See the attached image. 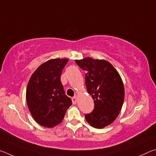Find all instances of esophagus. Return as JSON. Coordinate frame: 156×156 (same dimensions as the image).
Instances as JSON below:
<instances>
[{
  "label": "esophagus",
  "mask_w": 156,
  "mask_h": 156,
  "mask_svg": "<svg viewBox=\"0 0 156 156\" xmlns=\"http://www.w3.org/2000/svg\"><path fill=\"white\" fill-rule=\"evenodd\" d=\"M72 102H73V104H76V102H77V96H74V97H73L72 98Z\"/></svg>",
  "instance_id": "esophagus-1"
}]
</instances>
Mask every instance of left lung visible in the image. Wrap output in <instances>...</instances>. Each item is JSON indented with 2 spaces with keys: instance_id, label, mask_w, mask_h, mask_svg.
Instances as JSON below:
<instances>
[{
  "instance_id": "1",
  "label": "left lung",
  "mask_w": 156,
  "mask_h": 156,
  "mask_svg": "<svg viewBox=\"0 0 156 156\" xmlns=\"http://www.w3.org/2000/svg\"><path fill=\"white\" fill-rule=\"evenodd\" d=\"M76 64L87 71V90L94 102L93 112L85 114L86 120L94 128L102 129L118 117L125 99V88L119 73L105 60L87 57L76 60Z\"/></svg>"
}]
</instances>
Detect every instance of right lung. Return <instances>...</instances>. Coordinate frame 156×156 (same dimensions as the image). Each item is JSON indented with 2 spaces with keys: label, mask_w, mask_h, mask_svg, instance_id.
<instances>
[{
  "label": "right lung",
  "mask_w": 156,
  "mask_h": 156,
  "mask_svg": "<svg viewBox=\"0 0 156 156\" xmlns=\"http://www.w3.org/2000/svg\"><path fill=\"white\" fill-rule=\"evenodd\" d=\"M67 59H51L37 68L29 80L26 100L31 115L39 125L51 128L62 122L72 104L60 81Z\"/></svg>",
  "instance_id": "obj_1"
}]
</instances>
